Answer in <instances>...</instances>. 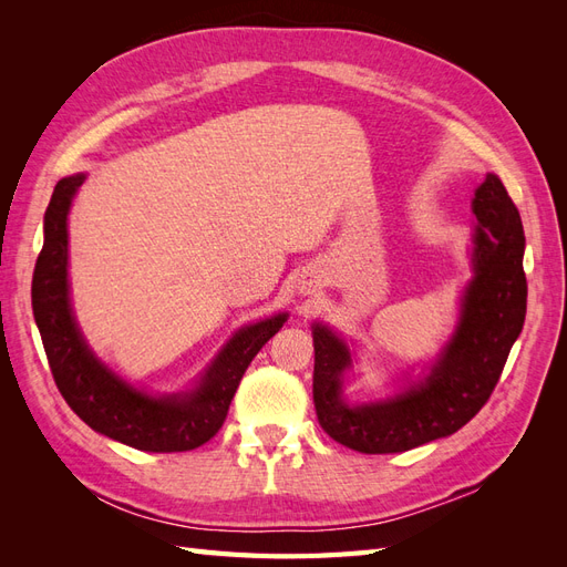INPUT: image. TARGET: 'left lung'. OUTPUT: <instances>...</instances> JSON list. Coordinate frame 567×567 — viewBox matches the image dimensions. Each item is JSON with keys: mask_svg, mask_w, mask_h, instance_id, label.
I'll use <instances>...</instances> for the list:
<instances>
[{"mask_svg": "<svg viewBox=\"0 0 567 567\" xmlns=\"http://www.w3.org/2000/svg\"><path fill=\"white\" fill-rule=\"evenodd\" d=\"M473 213L475 279L458 329L423 383L388 402L348 406L340 398V375L350 367V352L326 326H315V409L336 442L362 454L421 447L466 425L499 383L527 310L525 234L516 203L496 175L475 188Z\"/></svg>", "mask_w": 567, "mask_h": 567, "instance_id": "obj_1", "label": "left lung"}]
</instances>
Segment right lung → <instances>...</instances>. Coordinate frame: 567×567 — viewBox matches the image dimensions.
I'll return each instance as SVG.
<instances>
[{
	"mask_svg": "<svg viewBox=\"0 0 567 567\" xmlns=\"http://www.w3.org/2000/svg\"><path fill=\"white\" fill-rule=\"evenodd\" d=\"M84 175L63 177L44 213V246L32 274L35 312L51 375L75 414L96 433L142 452H188L208 442L227 419L234 392L252 357L277 333L286 315L238 331L192 394L151 398L111 373L84 346L68 300V229L71 200Z\"/></svg>",
	"mask_w": 567,
	"mask_h": 567,
	"instance_id": "obj_1",
	"label": "right lung"
}]
</instances>
